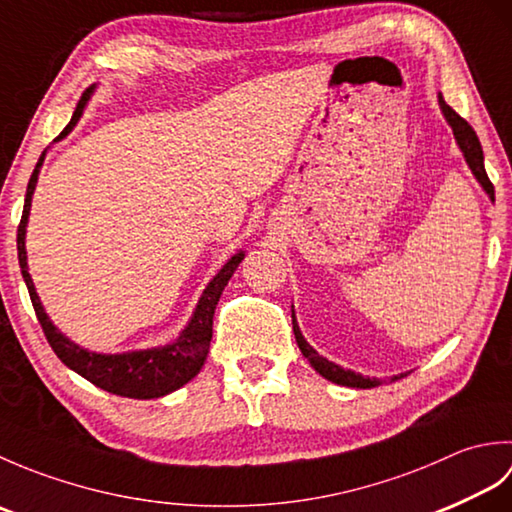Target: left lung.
Here are the masks:
<instances>
[{
	"label": "left lung",
	"mask_w": 512,
	"mask_h": 512,
	"mask_svg": "<svg viewBox=\"0 0 512 512\" xmlns=\"http://www.w3.org/2000/svg\"><path fill=\"white\" fill-rule=\"evenodd\" d=\"M440 107H442V112H444V118H447L451 129H453V136H455V140H458V145L462 149L466 162H469L471 171L475 173V178L482 182V187H484V191L488 195H491V200H495V187H493V182L488 180L486 169H484V154H482L480 138H477V134L473 132V127L466 123L464 118L458 112H455L451 105L444 103L442 94H440ZM292 330H295V339H297V345H299L301 354L308 358L310 365L317 369V372L323 378L332 380V383H336V385L356 387V389H367V387L380 385L378 378H369V376H361V374H356V372H350V369H343V367H339L336 363L328 361V358H323L317 350H312L310 343L303 339V334H301L299 325L295 321V312H292Z\"/></svg>",
	"instance_id": "1"
}]
</instances>
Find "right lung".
<instances>
[{"mask_svg":"<svg viewBox=\"0 0 512 512\" xmlns=\"http://www.w3.org/2000/svg\"><path fill=\"white\" fill-rule=\"evenodd\" d=\"M92 90H94V85H90V88L83 92L81 101H79V105H76V110L70 118V123L65 125L63 132L54 140H61L63 136H68L72 132V127L81 118L85 101L90 99ZM43 156H46V151L41 154L37 167L30 176L28 189H26L24 213H21V220L17 226V255H19L21 275H24L32 308H35V314L41 323L43 334H46V339L54 350V354H57L65 365L74 369L76 374H81L85 380H90L92 385L110 391V394L125 396V398H138V400L160 398V396L171 394V391H176L184 383H189V380L202 369L204 358H206V354H209V345L213 339L215 306L222 297V290L228 284V279L233 277L235 268L244 259V253H237L228 259L220 273H217L211 284L206 286L198 308H195V312H193L191 323L187 325V330L180 334V339L176 343H171L167 347H156V350L107 354V356L83 350V347L70 343L57 328H54L52 321L48 319V314L43 312V306L37 297L35 286H32V279L28 275L24 239H26L30 200H32V193H35V184H37Z\"/></svg>","mask_w":512,"mask_h":512,"instance_id":"add662e5","label":"right lung"}]
</instances>
